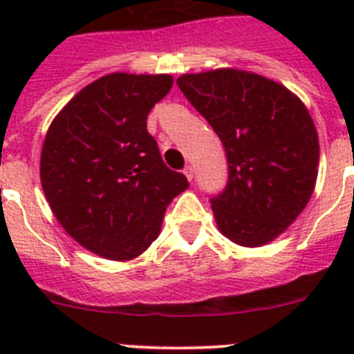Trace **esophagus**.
I'll return each mask as SVG.
<instances>
[{"label": "esophagus", "mask_w": 354, "mask_h": 354, "mask_svg": "<svg viewBox=\"0 0 354 354\" xmlns=\"http://www.w3.org/2000/svg\"><path fill=\"white\" fill-rule=\"evenodd\" d=\"M184 175L187 177V180H193V167H192V165H187V167L184 168Z\"/></svg>", "instance_id": "34e87169"}]
</instances>
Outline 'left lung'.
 Returning a JSON list of instances; mask_svg holds the SVG:
<instances>
[{"instance_id":"8db88e82","label":"left lung","mask_w":354,"mask_h":354,"mask_svg":"<svg viewBox=\"0 0 354 354\" xmlns=\"http://www.w3.org/2000/svg\"><path fill=\"white\" fill-rule=\"evenodd\" d=\"M177 84L227 152V186L211 198L220 232L248 248L268 245L314 193L319 138L308 109L283 84L239 68L183 74Z\"/></svg>"}]
</instances>
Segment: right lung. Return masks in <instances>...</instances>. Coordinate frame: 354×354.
Instances as JSON below:
<instances>
[{
  "mask_svg": "<svg viewBox=\"0 0 354 354\" xmlns=\"http://www.w3.org/2000/svg\"><path fill=\"white\" fill-rule=\"evenodd\" d=\"M168 74L113 72L86 84L49 126L40 183L56 220L109 261L142 255L168 204L189 183L162 162L147 117L170 92Z\"/></svg>",
  "mask_w": 354,
  "mask_h": 354,
  "instance_id": "1",
  "label": "right lung"
}]
</instances>
